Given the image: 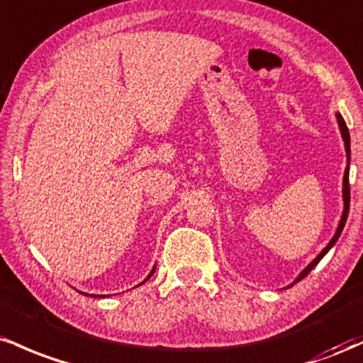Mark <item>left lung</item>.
<instances>
[{
	"label": "left lung",
	"instance_id": "obj_1",
	"mask_svg": "<svg viewBox=\"0 0 363 363\" xmlns=\"http://www.w3.org/2000/svg\"><path fill=\"white\" fill-rule=\"evenodd\" d=\"M336 120H337V127H340L341 137H343V142H345V150H346V169H345V177H343V214H341L340 225H337V230H336L335 236H333V238H331V242H329L328 245H325V247L323 248V252H320V254L317 255V257L313 259L312 262L308 264V266L305 267V269H303L302 272H300L298 278H296L295 281H293V283L290 284V286H293V284H295L296 281L303 279L305 276H307L308 272H311V271L313 269V267H315L317 264L320 262V259H323L324 255L328 254V252L331 250L333 247H335V243L337 242V238H340L341 231H343V228H345L346 218H348V211H350V180H348V174H350V156H352V154H350V132H348V127H346V123H345L343 116H341L340 113H336Z\"/></svg>",
	"mask_w": 363,
	"mask_h": 363
}]
</instances>
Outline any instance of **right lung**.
<instances>
[{
  "instance_id": "right-lung-1",
  "label": "right lung",
  "mask_w": 363,
  "mask_h": 363,
  "mask_svg": "<svg viewBox=\"0 0 363 363\" xmlns=\"http://www.w3.org/2000/svg\"><path fill=\"white\" fill-rule=\"evenodd\" d=\"M154 271H156V266H154V267H152V271H150V272H149V276H147V278H145L144 281H142V283H145V281H147V279L150 278V276H152V274H154ZM142 283H140V284H142ZM84 295H85V293H84ZM92 296H94V298H103V296H106V295H101V296H99V295H92Z\"/></svg>"
}]
</instances>
